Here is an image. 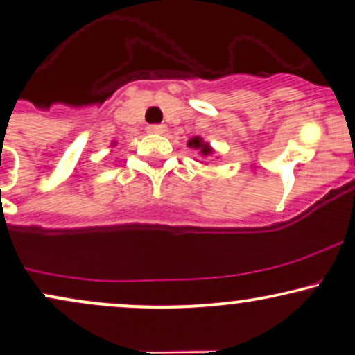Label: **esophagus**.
<instances>
[{
    "mask_svg": "<svg viewBox=\"0 0 355 355\" xmlns=\"http://www.w3.org/2000/svg\"><path fill=\"white\" fill-rule=\"evenodd\" d=\"M147 131L154 132V134H164L165 131H167V125H165V124H150V125H147Z\"/></svg>",
    "mask_w": 355,
    "mask_h": 355,
    "instance_id": "esophagus-1",
    "label": "esophagus"
}]
</instances>
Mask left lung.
<instances>
[{
  "mask_svg": "<svg viewBox=\"0 0 355 355\" xmlns=\"http://www.w3.org/2000/svg\"><path fill=\"white\" fill-rule=\"evenodd\" d=\"M188 146L193 147V149L200 150L201 155H209L211 154V147L206 144V142H203V139L200 137H193L188 141Z\"/></svg>",
  "mask_w": 355,
  "mask_h": 355,
  "instance_id": "left-lung-1",
  "label": "left lung"
}]
</instances>
